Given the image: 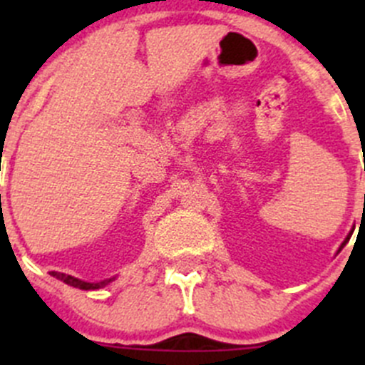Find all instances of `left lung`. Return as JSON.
<instances>
[{
	"mask_svg": "<svg viewBox=\"0 0 365 365\" xmlns=\"http://www.w3.org/2000/svg\"><path fill=\"white\" fill-rule=\"evenodd\" d=\"M349 235H351V233H349ZM349 235H348V237H346V240H344V242H342V244H341L339 251H341V249H342V247H344V245H346V244H348V240H349Z\"/></svg>",
	"mask_w": 365,
	"mask_h": 365,
	"instance_id": "1",
	"label": "left lung"
}]
</instances>
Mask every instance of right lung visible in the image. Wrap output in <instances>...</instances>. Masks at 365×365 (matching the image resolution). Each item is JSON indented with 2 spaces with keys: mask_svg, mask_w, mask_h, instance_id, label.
<instances>
[{
  "mask_svg": "<svg viewBox=\"0 0 365 365\" xmlns=\"http://www.w3.org/2000/svg\"><path fill=\"white\" fill-rule=\"evenodd\" d=\"M51 275H53V277H56L58 281H63L65 284L72 286V288L86 289V292H90V289H101V288H104V286H108L109 282H113L114 279H116V277H111V279H106V281H101V282H88V281H81V279L73 277V275L61 274V272H51Z\"/></svg>",
  "mask_w": 365,
  "mask_h": 365,
  "instance_id": "obj_1",
  "label": "right lung"
}]
</instances>
